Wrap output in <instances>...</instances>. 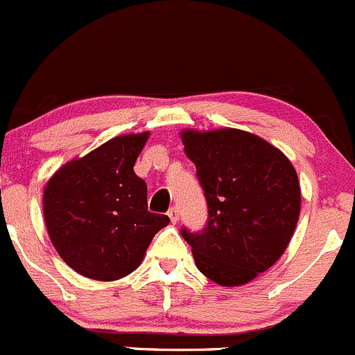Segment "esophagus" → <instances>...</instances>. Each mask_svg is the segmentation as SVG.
<instances>
[{"mask_svg": "<svg viewBox=\"0 0 355 355\" xmlns=\"http://www.w3.org/2000/svg\"><path fill=\"white\" fill-rule=\"evenodd\" d=\"M167 215H169L171 222H174V224H176V222L179 220V210L176 207H171L169 211H167Z\"/></svg>", "mask_w": 355, "mask_h": 355, "instance_id": "obj_1", "label": "esophagus"}]
</instances>
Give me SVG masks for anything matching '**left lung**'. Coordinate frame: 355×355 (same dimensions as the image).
Returning a JSON list of instances; mask_svg holds the SVG:
<instances>
[{
	"label": "left lung",
	"instance_id": "left-lung-1",
	"mask_svg": "<svg viewBox=\"0 0 355 355\" xmlns=\"http://www.w3.org/2000/svg\"><path fill=\"white\" fill-rule=\"evenodd\" d=\"M181 141L208 205L203 232L182 229V237L211 282L244 286L291 243L301 211L297 173L279 148L250 131L182 130Z\"/></svg>",
	"mask_w": 355,
	"mask_h": 355
}]
</instances>
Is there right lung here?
I'll return each mask as SVG.
<instances>
[{
    "mask_svg": "<svg viewBox=\"0 0 355 355\" xmlns=\"http://www.w3.org/2000/svg\"><path fill=\"white\" fill-rule=\"evenodd\" d=\"M148 131L111 138L61 166L44 186L42 211L58 254L87 279L112 282L140 266L169 217L147 208L133 166Z\"/></svg>",
    "mask_w": 355,
    "mask_h": 355,
    "instance_id": "obj_1",
    "label": "right lung"
}]
</instances>
